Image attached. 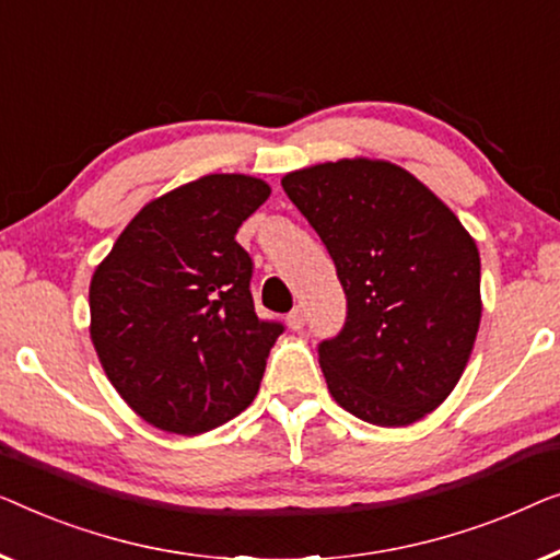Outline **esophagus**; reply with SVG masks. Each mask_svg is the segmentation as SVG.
Masks as SVG:
<instances>
[{"label":"esophagus","mask_w":560,"mask_h":560,"mask_svg":"<svg viewBox=\"0 0 560 560\" xmlns=\"http://www.w3.org/2000/svg\"><path fill=\"white\" fill-rule=\"evenodd\" d=\"M287 325L294 329V332H296V329L304 327V310H302V306H296V310H291L287 314Z\"/></svg>","instance_id":"obj_1"}]
</instances>
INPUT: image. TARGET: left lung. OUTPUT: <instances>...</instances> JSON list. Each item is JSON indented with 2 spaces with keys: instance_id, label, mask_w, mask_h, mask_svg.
Returning a JSON list of instances; mask_svg holds the SVG:
<instances>
[{
  "instance_id": "8db88e82",
  "label": "left lung",
  "mask_w": 560,
  "mask_h": 560,
  "mask_svg": "<svg viewBox=\"0 0 560 560\" xmlns=\"http://www.w3.org/2000/svg\"><path fill=\"white\" fill-rule=\"evenodd\" d=\"M281 187L325 243L348 299L342 329L317 348L332 398L375 427L423 419L459 383L482 317L471 235L388 162L317 164Z\"/></svg>"
}]
</instances>
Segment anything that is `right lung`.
<instances>
[{"mask_svg":"<svg viewBox=\"0 0 560 560\" xmlns=\"http://www.w3.org/2000/svg\"><path fill=\"white\" fill-rule=\"evenodd\" d=\"M269 195L246 175L177 187L141 208L93 273V348L156 429L202 434L256 398L283 325L256 314L254 261L235 233Z\"/></svg>","mask_w":560,"mask_h":560,"instance_id":"add662e5","label":"right lung"}]
</instances>
